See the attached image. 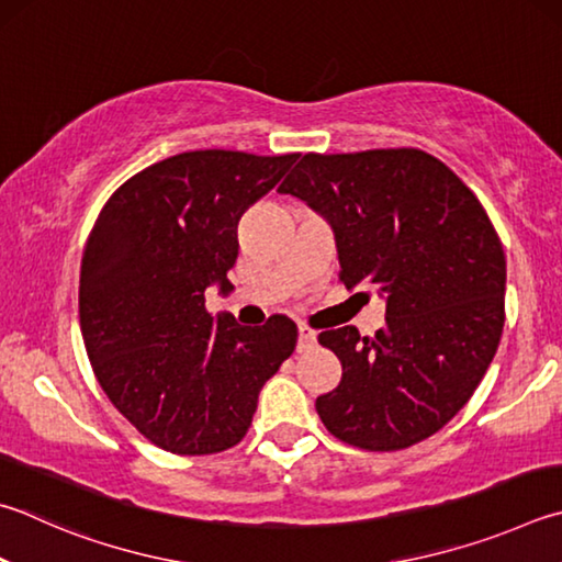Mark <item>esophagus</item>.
Listing matches in <instances>:
<instances>
[{"instance_id": "34e87169", "label": "esophagus", "mask_w": 562, "mask_h": 562, "mask_svg": "<svg viewBox=\"0 0 562 562\" xmlns=\"http://www.w3.org/2000/svg\"><path fill=\"white\" fill-rule=\"evenodd\" d=\"M300 344H297V349L300 351H307V349H312V346L316 344V331H312L310 326H304V324H300Z\"/></svg>"}]
</instances>
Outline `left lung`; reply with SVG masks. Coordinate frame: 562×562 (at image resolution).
Listing matches in <instances>:
<instances>
[{
    "label": "left lung",
    "instance_id": "left-lung-1",
    "mask_svg": "<svg viewBox=\"0 0 562 562\" xmlns=\"http://www.w3.org/2000/svg\"><path fill=\"white\" fill-rule=\"evenodd\" d=\"M280 193L329 223L339 280L375 288L385 326L322 331L341 383L316 397L334 437L405 450L435 435L482 383L504 331L506 258L482 203L420 149L304 155Z\"/></svg>",
    "mask_w": 562,
    "mask_h": 562
}]
</instances>
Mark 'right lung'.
<instances>
[{
    "instance_id": "obj_1",
    "label": "right lung",
    "mask_w": 562,
    "mask_h": 562,
    "mask_svg": "<svg viewBox=\"0 0 562 562\" xmlns=\"http://www.w3.org/2000/svg\"><path fill=\"white\" fill-rule=\"evenodd\" d=\"M297 157L181 151L122 183L90 231L78 290L88 359L112 405L161 450L238 445L265 381L294 351L288 316L240 326L206 312V290H233L238 221Z\"/></svg>"
}]
</instances>
